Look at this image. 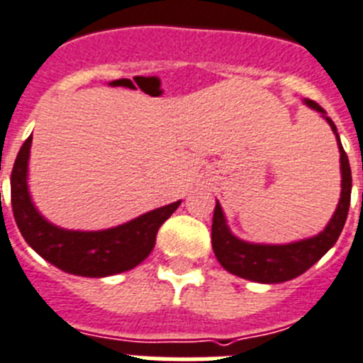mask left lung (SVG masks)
I'll return each mask as SVG.
<instances>
[{
  "mask_svg": "<svg viewBox=\"0 0 363 363\" xmlns=\"http://www.w3.org/2000/svg\"><path fill=\"white\" fill-rule=\"evenodd\" d=\"M311 109L320 113L329 122L333 133L336 135L340 150V169H342V194L336 212L330 217L329 225L314 238L301 239V241L286 242V245H261V242H248L235 238L226 225V217L223 213L219 201L216 203L212 220V247L216 257L223 269L234 276L250 279L257 283H283L307 272L316 261L325 256L334 247L342 234L345 219H347L349 204H351V166H349L347 153L343 151L340 143L338 129L327 116L325 109L318 106L314 100H303Z\"/></svg>",
  "mask_w": 363,
  "mask_h": 363,
  "instance_id": "8db88e82",
  "label": "left lung"
}]
</instances>
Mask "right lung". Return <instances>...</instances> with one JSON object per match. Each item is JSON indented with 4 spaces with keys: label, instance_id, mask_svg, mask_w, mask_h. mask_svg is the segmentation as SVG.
<instances>
[{
    "label": "right lung",
    "instance_id": "1",
    "mask_svg": "<svg viewBox=\"0 0 363 363\" xmlns=\"http://www.w3.org/2000/svg\"><path fill=\"white\" fill-rule=\"evenodd\" d=\"M33 135L21 146L11 175V199L16 225L36 254L56 269L84 277H106L135 269L155 247L162 223L181 201L143 213L107 230H65L38 212L29 194V155Z\"/></svg>",
    "mask_w": 363,
    "mask_h": 363
}]
</instances>
